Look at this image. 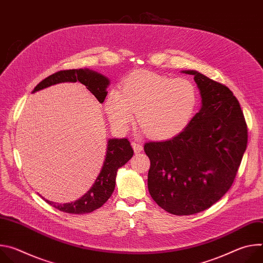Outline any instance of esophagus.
Listing matches in <instances>:
<instances>
[{"mask_svg": "<svg viewBox=\"0 0 263 263\" xmlns=\"http://www.w3.org/2000/svg\"><path fill=\"white\" fill-rule=\"evenodd\" d=\"M131 144H132V147H133L135 153H140V152L142 151V145H141V143H139L138 141L134 140V141L131 142Z\"/></svg>", "mask_w": 263, "mask_h": 263, "instance_id": "esophagus-1", "label": "esophagus"}]
</instances>
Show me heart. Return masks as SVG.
Masks as SVG:
<instances>
[{"label":"heart","instance_id":"heart-1","mask_svg":"<svg viewBox=\"0 0 263 263\" xmlns=\"http://www.w3.org/2000/svg\"><path fill=\"white\" fill-rule=\"evenodd\" d=\"M198 104L193 82L145 69L131 72L121 91H111L105 102L108 118L118 130L126 131L134 121L153 139H168L192 121Z\"/></svg>","mask_w":263,"mask_h":263}]
</instances>
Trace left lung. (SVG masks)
I'll return each instance as SVG.
<instances>
[{"label":"left lung","instance_id":"1","mask_svg":"<svg viewBox=\"0 0 263 263\" xmlns=\"http://www.w3.org/2000/svg\"><path fill=\"white\" fill-rule=\"evenodd\" d=\"M202 106L186 128L165 141L144 144L151 161L147 189L165 211L191 215L212 206L235 179L247 148L248 129L233 92L197 70Z\"/></svg>","mask_w":263,"mask_h":263}]
</instances>
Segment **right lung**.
Segmentation results:
<instances>
[{"mask_svg":"<svg viewBox=\"0 0 263 263\" xmlns=\"http://www.w3.org/2000/svg\"><path fill=\"white\" fill-rule=\"evenodd\" d=\"M80 82L103 103L107 96V87L110 83L109 79L103 74L90 70L88 68L67 69L57 71L39 84L32 92L42 90L49 86L62 82ZM133 156V149L127 138H111L107 143V152L102 170L89 191L74 202L57 204L43 198L48 204L56 209L73 214H84L92 212L102 207L111 197L116 187L117 173L120 167L126 164Z\"/></svg>","mask_w":263,"mask_h":263,"instance_id":"add662e5","label":"right lung"}]
</instances>
